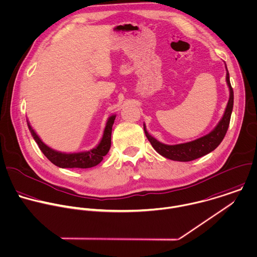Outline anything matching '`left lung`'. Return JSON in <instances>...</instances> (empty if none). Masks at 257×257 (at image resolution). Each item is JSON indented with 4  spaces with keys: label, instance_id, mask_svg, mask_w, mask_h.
Returning a JSON list of instances; mask_svg holds the SVG:
<instances>
[{
    "label": "left lung",
    "instance_id": "obj_1",
    "mask_svg": "<svg viewBox=\"0 0 257 257\" xmlns=\"http://www.w3.org/2000/svg\"><path fill=\"white\" fill-rule=\"evenodd\" d=\"M227 69V67H226ZM226 81L229 87L230 91V97L224 112L223 117L219 121V123L216 125V127L209 133L208 135L197 139L195 141L185 143V144H179V145H174V146H169L160 143L157 141L155 138H153L149 133L147 132L146 125L144 124V131L146 134V137L148 138L149 142L153 146V148L163 157L173 160V161H179V162H190L193 160H196L198 158H201L212 151H214L223 141L229 123H230V117L233 109V99H234V94H233V89L230 83V78H229V73L227 70L226 73Z\"/></svg>",
    "mask_w": 257,
    "mask_h": 257
}]
</instances>
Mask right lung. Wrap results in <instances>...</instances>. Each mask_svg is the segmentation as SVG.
Masks as SVG:
<instances>
[{
	"instance_id": "add662e5",
	"label": "right lung",
	"mask_w": 257,
	"mask_h": 257,
	"mask_svg": "<svg viewBox=\"0 0 257 257\" xmlns=\"http://www.w3.org/2000/svg\"><path fill=\"white\" fill-rule=\"evenodd\" d=\"M114 119H115V115H111L108 118L103 132L102 139L96 148L88 152L74 153V154H64V153H60L52 150L40 140V138L31 127L29 122H28V127L33 139L39 146L42 153L55 166L59 168L87 169V168H92L98 165L102 161L103 157L108 153L111 145V131H112Z\"/></svg>"
}]
</instances>
